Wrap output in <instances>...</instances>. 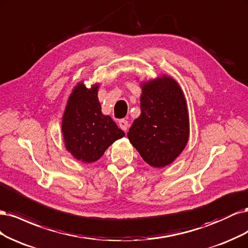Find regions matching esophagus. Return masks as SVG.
<instances>
[{
	"instance_id": "1",
	"label": "esophagus",
	"mask_w": 248,
	"mask_h": 248,
	"mask_svg": "<svg viewBox=\"0 0 248 248\" xmlns=\"http://www.w3.org/2000/svg\"><path fill=\"white\" fill-rule=\"evenodd\" d=\"M118 125L123 131L125 132L127 130V126H129V123H127V121H125V119H121V121L118 122Z\"/></svg>"
}]
</instances>
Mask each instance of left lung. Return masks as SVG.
<instances>
[{
    "instance_id": "1",
    "label": "left lung",
    "mask_w": 248,
    "mask_h": 248,
    "mask_svg": "<svg viewBox=\"0 0 248 248\" xmlns=\"http://www.w3.org/2000/svg\"><path fill=\"white\" fill-rule=\"evenodd\" d=\"M141 114L127 132V138L144 161L153 167L171 164L185 149L189 135L186 102L173 78L142 84Z\"/></svg>"
}]
</instances>
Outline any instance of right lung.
<instances>
[{
	"mask_svg": "<svg viewBox=\"0 0 248 248\" xmlns=\"http://www.w3.org/2000/svg\"><path fill=\"white\" fill-rule=\"evenodd\" d=\"M98 89V84L87 89L82 82L78 83L69 97L62 116L66 148L83 163L98 161L114 141L124 136L112 118L102 114Z\"/></svg>",
	"mask_w": 248,
	"mask_h": 248,
	"instance_id": "right-lung-1",
	"label": "right lung"
}]
</instances>
